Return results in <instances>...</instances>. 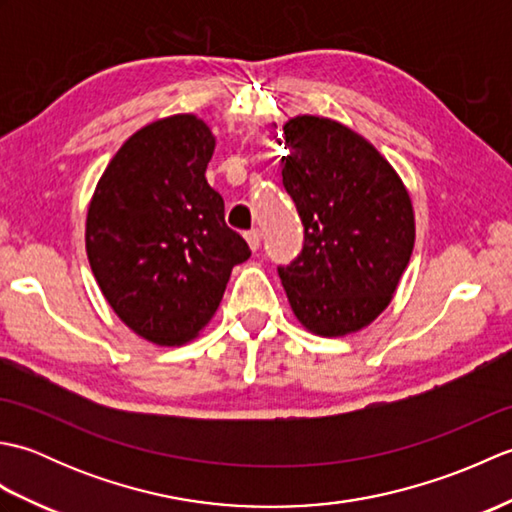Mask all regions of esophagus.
<instances>
[{
	"label": "esophagus",
	"mask_w": 512,
	"mask_h": 512,
	"mask_svg": "<svg viewBox=\"0 0 512 512\" xmlns=\"http://www.w3.org/2000/svg\"><path fill=\"white\" fill-rule=\"evenodd\" d=\"M246 242L250 248L257 250L259 246H262V231H259V228H250V231L246 233Z\"/></svg>",
	"instance_id": "obj_1"
}]
</instances>
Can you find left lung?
I'll return each instance as SVG.
<instances>
[{
    "label": "left lung",
    "instance_id": "1",
    "mask_svg": "<svg viewBox=\"0 0 512 512\" xmlns=\"http://www.w3.org/2000/svg\"><path fill=\"white\" fill-rule=\"evenodd\" d=\"M284 187L303 224V248L277 273L295 317L321 336L365 328L409 264L416 224L394 167L363 136L330 118L284 125Z\"/></svg>",
    "mask_w": 512,
    "mask_h": 512
}]
</instances>
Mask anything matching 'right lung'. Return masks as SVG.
I'll return each mask as SVG.
<instances>
[{"label":"right lung","mask_w":512,"mask_h":512,"mask_svg":"<svg viewBox=\"0 0 512 512\" xmlns=\"http://www.w3.org/2000/svg\"><path fill=\"white\" fill-rule=\"evenodd\" d=\"M213 149L198 116L162 118L116 151L92 195V273L127 328L156 345L191 341L220 306L233 266L250 257L204 178Z\"/></svg>","instance_id":"add662e5"}]
</instances>
